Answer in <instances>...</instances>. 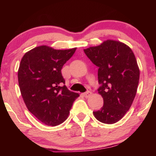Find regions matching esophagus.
I'll list each match as a JSON object with an SVG mask.
<instances>
[{"mask_svg": "<svg viewBox=\"0 0 156 156\" xmlns=\"http://www.w3.org/2000/svg\"><path fill=\"white\" fill-rule=\"evenodd\" d=\"M91 94H92V93H91L90 91H86V92H85V93L83 94V95H84V97L88 98V97H90V96L91 95Z\"/></svg>", "mask_w": 156, "mask_h": 156, "instance_id": "34e87169", "label": "esophagus"}]
</instances>
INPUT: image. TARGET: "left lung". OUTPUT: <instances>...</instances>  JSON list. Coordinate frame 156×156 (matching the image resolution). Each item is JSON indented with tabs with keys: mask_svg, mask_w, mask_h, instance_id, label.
<instances>
[{
	"mask_svg": "<svg viewBox=\"0 0 156 156\" xmlns=\"http://www.w3.org/2000/svg\"><path fill=\"white\" fill-rule=\"evenodd\" d=\"M84 52L99 67L98 92L104 99L103 106L93 114L101 123H116L129 110L137 91L140 71L135 55L126 44L112 40Z\"/></svg>",
	"mask_w": 156,
	"mask_h": 156,
	"instance_id": "obj_1",
	"label": "left lung"
}]
</instances>
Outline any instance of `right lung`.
I'll return each instance as SVG.
<instances>
[{
    "mask_svg": "<svg viewBox=\"0 0 156 156\" xmlns=\"http://www.w3.org/2000/svg\"><path fill=\"white\" fill-rule=\"evenodd\" d=\"M76 49L55 50L42 45L21 59L18 72L21 95L29 112L44 124L55 126L63 123L80 97L68 90L61 72Z\"/></svg>",
    "mask_w": 156,
    "mask_h": 156,
    "instance_id": "add662e5",
    "label": "right lung"
}]
</instances>
